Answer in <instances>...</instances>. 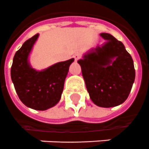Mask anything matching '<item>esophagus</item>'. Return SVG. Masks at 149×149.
<instances>
[{
    "label": "esophagus",
    "instance_id": "obj_1",
    "mask_svg": "<svg viewBox=\"0 0 149 149\" xmlns=\"http://www.w3.org/2000/svg\"><path fill=\"white\" fill-rule=\"evenodd\" d=\"M81 53H79V52H76L75 54H74V60L75 61H78V59H80L81 58Z\"/></svg>",
    "mask_w": 149,
    "mask_h": 149
}]
</instances>
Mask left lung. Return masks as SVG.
Masks as SVG:
<instances>
[{"mask_svg":"<svg viewBox=\"0 0 149 149\" xmlns=\"http://www.w3.org/2000/svg\"><path fill=\"white\" fill-rule=\"evenodd\" d=\"M101 36L105 40L104 44L78 63L91 101L97 106L111 108L128 98L135 71L132 58L122 42L108 33H102Z\"/></svg>","mask_w":149,"mask_h":149,"instance_id":"obj_1","label":"left lung"}]
</instances>
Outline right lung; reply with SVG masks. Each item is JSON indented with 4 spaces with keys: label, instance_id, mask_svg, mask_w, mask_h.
I'll use <instances>...</instances> for the list:
<instances>
[{
    "label": "right lung",
    "instance_id": "right-lung-1",
    "mask_svg": "<svg viewBox=\"0 0 149 149\" xmlns=\"http://www.w3.org/2000/svg\"><path fill=\"white\" fill-rule=\"evenodd\" d=\"M38 38V34L27 40L15 53L10 76L21 102L29 108L44 111L60 101L69 66L74 59L57 63L44 71H35L29 65L27 58Z\"/></svg>",
    "mask_w": 149,
    "mask_h": 149
}]
</instances>
